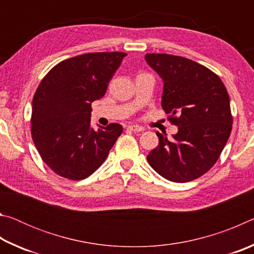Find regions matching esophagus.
I'll use <instances>...</instances> for the list:
<instances>
[{
  "mask_svg": "<svg viewBox=\"0 0 254 254\" xmlns=\"http://www.w3.org/2000/svg\"><path fill=\"white\" fill-rule=\"evenodd\" d=\"M127 128H130V130L133 131V132H141V131H144V127H139V126H134V124H131V126H128Z\"/></svg>",
  "mask_w": 254,
  "mask_h": 254,
  "instance_id": "obj_1",
  "label": "esophagus"
}]
</instances>
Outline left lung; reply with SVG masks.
<instances>
[{
    "label": "left lung",
    "instance_id": "1",
    "mask_svg": "<svg viewBox=\"0 0 254 254\" xmlns=\"http://www.w3.org/2000/svg\"><path fill=\"white\" fill-rule=\"evenodd\" d=\"M145 60L163 80L161 106L178 127L173 139L157 132L149 165L174 183L199 178L216 163L232 131L225 86L207 67L180 56L147 54Z\"/></svg>",
    "mask_w": 254,
    "mask_h": 254
}]
</instances>
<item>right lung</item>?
Here are the masks:
<instances>
[{
	"label": "right lung",
	"mask_w": 254,
	"mask_h": 254,
	"mask_svg": "<svg viewBox=\"0 0 254 254\" xmlns=\"http://www.w3.org/2000/svg\"><path fill=\"white\" fill-rule=\"evenodd\" d=\"M126 56L91 53L63 60L38 86L32 101V140L42 160L60 177L87 178L122 134L118 123L94 130L91 112Z\"/></svg>",
	"instance_id": "obj_1"
}]
</instances>
